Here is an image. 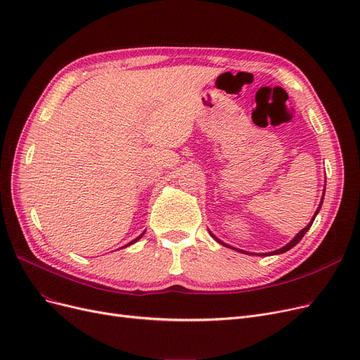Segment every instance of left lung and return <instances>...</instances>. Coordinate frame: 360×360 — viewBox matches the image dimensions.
I'll return each mask as SVG.
<instances>
[{
    "instance_id": "left-lung-1",
    "label": "left lung",
    "mask_w": 360,
    "mask_h": 360,
    "mask_svg": "<svg viewBox=\"0 0 360 360\" xmlns=\"http://www.w3.org/2000/svg\"><path fill=\"white\" fill-rule=\"evenodd\" d=\"M322 200H323V198H322ZM321 207H322V202H321V205H319L318 211H316V214H314V217L311 219V221H310V223H309V224H307V226H306V227H304L303 230H301V232H300V233H298V235H297V236H295V238H294V239H292V240H291V242L288 243V245H285V247H283V248H281V250H276V251H273L271 254H282V252H285V251H288V250H291L292 247H295V245H297V243H298V242H300L301 239H303V236H304V235L307 233V230H309V229H310V226L313 224V221H314V219H316V215H318V212H319ZM214 238H215V236H214ZM215 240H217V242H220V243H221V245H224V247H229V245H226V243H223L221 240H219L217 238H215ZM238 251H240V250H238ZM240 252H245V251H240ZM247 254H248V252H247ZM264 255H266V254H264Z\"/></svg>"
}]
</instances>
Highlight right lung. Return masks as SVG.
Returning a JSON list of instances; mask_svg holds the SVG:
<instances>
[{
    "label": "right lung",
    "instance_id": "add662e5",
    "mask_svg": "<svg viewBox=\"0 0 360 360\" xmlns=\"http://www.w3.org/2000/svg\"><path fill=\"white\" fill-rule=\"evenodd\" d=\"M141 236H143V235H140V236H139V238H137V239H134V240H131V242H130V243H128V245H131V243H134V242H137V240H139V239H140V238H141Z\"/></svg>",
    "mask_w": 360,
    "mask_h": 360
}]
</instances>
